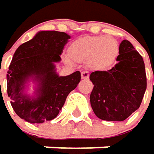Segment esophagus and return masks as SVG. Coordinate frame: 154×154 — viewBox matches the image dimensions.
Instances as JSON below:
<instances>
[{
	"mask_svg": "<svg viewBox=\"0 0 154 154\" xmlns=\"http://www.w3.org/2000/svg\"><path fill=\"white\" fill-rule=\"evenodd\" d=\"M81 76H82V79H83V80H88L89 77H90V74H89L88 72H82Z\"/></svg>",
	"mask_w": 154,
	"mask_h": 154,
	"instance_id": "obj_1",
	"label": "esophagus"
}]
</instances>
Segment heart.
<instances>
[{"instance_id":"1","label":"heart","mask_w":154,"mask_h":154,"mask_svg":"<svg viewBox=\"0 0 154 154\" xmlns=\"http://www.w3.org/2000/svg\"><path fill=\"white\" fill-rule=\"evenodd\" d=\"M118 45L112 37L87 36L74 40L68 48L69 57L78 63H88L94 70H103L114 61Z\"/></svg>"}]
</instances>
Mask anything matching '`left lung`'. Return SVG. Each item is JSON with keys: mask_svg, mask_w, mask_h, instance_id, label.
<instances>
[{"mask_svg": "<svg viewBox=\"0 0 154 154\" xmlns=\"http://www.w3.org/2000/svg\"><path fill=\"white\" fill-rule=\"evenodd\" d=\"M117 63L109 71L91 72L94 87L91 105L99 118L124 121L137 110L146 91V73L143 57L128 40L119 45Z\"/></svg>", "mask_w": 154, "mask_h": 154, "instance_id": "8db88e82", "label": "left lung"}]
</instances>
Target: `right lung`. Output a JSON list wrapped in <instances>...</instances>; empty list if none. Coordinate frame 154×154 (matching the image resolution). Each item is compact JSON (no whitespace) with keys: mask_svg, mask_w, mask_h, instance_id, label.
Returning a JSON list of instances; mask_svg holds the SVG:
<instances>
[{"mask_svg":"<svg viewBox=\"0 0 154 154\" xmlns=\"http://www.w3.org/2000/svg\"><path fill=\"white\" fill-rule=\"evenodd\" d=\"M70 38L64 32L39 31L15 51L7 72V92L20 118L32 124L55 118L68 94L79 84V71L59 76L55 69ZM30 81L35 84L33 95L26 93Z\"/></svg>","mask_w":154,"mask_h":154,"instance_id":"add662e5","label":"right lung"}]
</instances>
